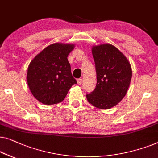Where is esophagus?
Returning <instances> with one entry per match:
<instances>
[{"label": "esophagus", "mask_w": 158, "mask_h": 158, "mask_svg": "<svg viewBox=\"0 0 158 158\" xmlns=\"http://www.w3.org/2000/svg\"><path fill=\"white\" fill-rule=\"evenodd\" d=\"M77 84H78L79 85H81V84H82V79H77Z\"/></svg>", "instance_id": "34e87169"}]
</instances>
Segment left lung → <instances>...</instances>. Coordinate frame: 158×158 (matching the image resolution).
<instances>
[{
  "label": "left lung",
  "mask_w": 158,
  "mask_h": 158,
  "mask_svg": "<svg viewBox=\"0 0 158 158\" xmlns=\"http://www.w3.org/2000/svg\"><path fill=\"white\" fill-rule=\"evenodd\" d=\"M97 72L96 88L86 94L90 104L108 110L116 106L127 94L132 79V68L127 57L110 44L93 46Z\"/></svg>",
  "instance_id": "1"
}]
</instances>
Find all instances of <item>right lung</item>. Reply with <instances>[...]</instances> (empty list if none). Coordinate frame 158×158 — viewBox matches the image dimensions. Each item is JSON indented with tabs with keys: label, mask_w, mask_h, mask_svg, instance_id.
Here are the masks:
<instances>
[{
	"label": "right lung",
	"mask_w": 158,
	"mask_h": 158,
	"mask_svg": "<svg viewBox=\"0 0 158 158\" xmlns=\"http://www.w3.org/2000/svg\"><path fill=\"white\" fill-rule=\"evenodd\" d=\"M74 44L55 43L35 56L28 67L26 80L31 92L46 105L62 102L77 81L67 56Z\"/></svg>",
	"instance_id": "right-lung-1"
}]
</instances>
